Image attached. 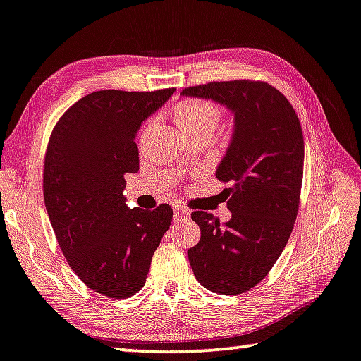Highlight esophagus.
<instances>
[{"instance_id":"obj_1","label":"esophagus","mask_w":361,"mask_h":361,"mask_svg":"<svg viewBox=\"0 0 361 361\" xmlns=\"http://www.w3.org/2000/svg\"><path fill=\"white\" fill-rule=\"evenodd\" d=\"M173 212H175V220H183V219H186L188 215H190V212H188L186 209L181 207V206H176L173 209Z\"/></svg>"}]
</instances>
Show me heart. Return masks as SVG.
<instances>
[{
  "label": "heart",
  "mask_w": 361,
  "mask_h": 361,
  "mask_svg": "<svg viewBox=\"0 0 361 361\" xmlns=\"http://www.w3.org/2000/svg\"><path fill=\"white\" fill-rule=\"evenodd\" d=\"M222 118V111L212 102L186 100L175 109V121L181 133L190 131H214Z\"/></svg>",
  "instance_id": "b5f03b06"
}]
</instances>
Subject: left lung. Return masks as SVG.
<instances>
[{
  "mask_svg": "<svg viewBox=\"0 0 361 361\" xmlns=\"http://www.w3.org/2000/svg\"><path fill=\"white\" fill-rule=\"evenodd\" d=\"M183 97L214 100L233 113V134L215 176L232 219L191 217L201 240L188 250L197 282L220 295H238L267 276L287 245L300 206L305 142L300 120L276 87L256 80L195 85Z\"/></svg>",
  "mask_w": 361,
  "mask_h": 361,
  "instance_id": "left-lung-1",
  "label": "left lung"
}]
</instances>
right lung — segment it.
Here are the masks:
<instances>
[{
  "label": "right lung",
  "mask_w": 361,
  "mask_h": 361,
  "mask_svg": "<svg viewBox=\"0 0 361 361\" xmlns=\"http://www.w3.org/2000/svg\"><path fill=\"white\" fill-rule=\"evenodd\" d=\"M99 90L82 97L53 129L45 154L43 197L69 267L110 298L137 293L173 211L128 207L126 173L139 171L134 139L142 121L173 95Z\"/></svg>",
  "instance_id": "add662e5"
}]
</instances>
